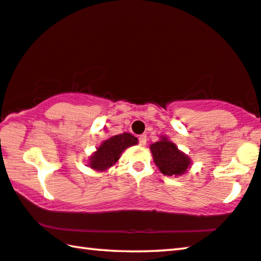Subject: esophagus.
Returning a JSON list of instances; mask_svg holds the SVG:
<instances>
[{
    "label": "esophagus",
    "instance_id": "obj_1",
    "mask_svg": "<svg viewBox=\"0 0 261 261\" xmlns=\"http://www.w3.org/2000/svg\"><path fill=\"white\" fill-rule=\"evenodd\" d=\"M138 141H139V144H141V145H145V144H146V135L139 136Z\"/></svg>",
    "mask_w": 261,
    "mask_h": 261
}]
</instances>
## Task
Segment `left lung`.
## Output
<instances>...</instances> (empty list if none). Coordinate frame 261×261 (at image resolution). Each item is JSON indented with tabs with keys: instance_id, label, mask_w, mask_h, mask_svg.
<instances>
[{
	"instance_id": "obj_1",
	"label": "left lung",
	"mask_w": 261,
	"mask_h": 261,
	"mask_svg": "<svg viewBox=\"0 0 261 261\" xmlns=\"http://www.w3.org/2000/svg\"><path fill=\"white\" fill-rule=\"evenodd\" d=\"M150 150L154 164L165 176H181L191 165L189 155L181 152L176 144L169 141L165 136L161 137V141L151 144Z\"/></svg>"
}]
</instances>
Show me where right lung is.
<instances>
[{
	"mask_svg": "<svg viewBox=\"0 0 261 261\" xmlns=\"http://www.w3.org/2000/svg\"><path fill=\"white\" fill-rule=\"evenodd\" d=\"M136 144L138 139L127 132L112 136L97 147L96 152L89 158V166L96 171H106L117 163L124 150Z\"/></svg>",
	"mask_w": 261,
	"mask_h": 261,
	"instance_id": "1",
	"label": "right lung"
}]
</instances>
